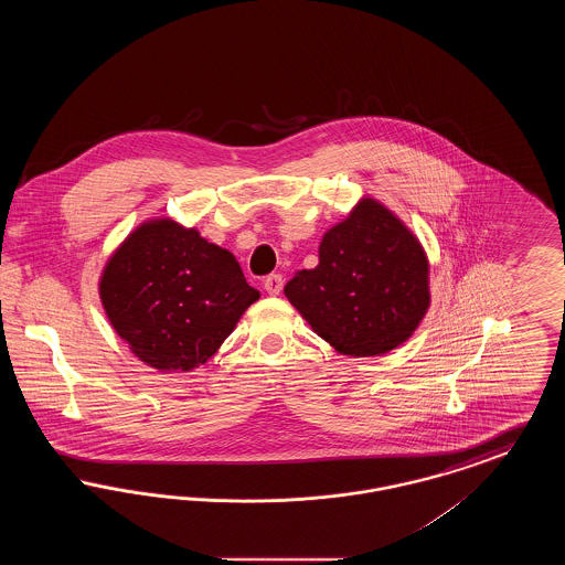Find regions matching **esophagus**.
I'll use <instances>...</instances> for the list:
<instances>
[{
	"mask_svg": "<svg viewBox=\"0 0 565 565\" xmlns=\"http://www.w3.org/2000/svg\"><path fill=\"white\" fill-rule=\"evenodd\" d=\"M281 288H284V277H281L279 273H273V275H269V277L265 279V290H267V295L277 296L281 292Z\"/></svg>",
	"mask_w": 565,
	"mask_h": 565,
	"instance_id": "obj_1",
	"label": "esophagus"
}]
</instances>
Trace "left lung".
I'll return each mask as SVG.
<instances>
[{
	"label": "left lung",
	"instance_id": "left-lung-1",
	"mask_svg": "<svg viewBox=\"0 0 565 565\" xmlns=\"http://www.w3.org/2000/svg\"><path fill=\"white\" fill-rule=\"evenodd\" d=\"M430 265L419 239L385 205L362 199L320 243V265L284 295L313 332L351 358L404 343L430 307Z\"/></svg>",
	"mask_w": 565,
	"mask_h": 565
}]
</instances>
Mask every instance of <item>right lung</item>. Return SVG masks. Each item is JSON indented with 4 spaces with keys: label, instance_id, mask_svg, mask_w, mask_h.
Wrapping results in <instances>:
<instances>
[{
    "label": "right lung",
    "instance_id": "1",
    "mask_svg": "<svg viewBox=\"0 0 565 565\" xmlns=\"http://www.w3.org/2000/svg\"><path fill=\"white\" fill-rule=\"evenodd\" d=\"M99 296L111 328L141 362L189 373L214 355L260 292L228 249L159 217L139 224L109 256Z\"/></svg>",
    "mask_w": 565,
    "mask_h": 565
}]
</instances>
